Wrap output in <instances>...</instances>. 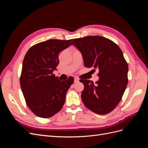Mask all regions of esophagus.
Instances as JSON below:
<instances>
[{"label":"esophagus","instance_id":"obj_1","mask_svg":"<svg viewBox=\"0 0 148 148\" xmlns=\"http://www.w3.org/2000/svg\"><path fill=\"white\" fill-rule=\"evenodd\" d=\"M74 82H75V83H78V82H79V79H78V78H75Z\"/></svg>","mask_w":148,"mask_h":148}]
</instances>
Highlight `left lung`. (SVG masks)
Segmentation results:
<instances>
[{
  "instance_id": "left-lung-1",
  "label": "left lung",
  "mask_w": 148,
  "mask_h": 148,
  "mask_svg": "<svg viewBox=\"0 0 148 148\" xmlns=\"http://www.w3.org/2000/svg\"><path fill=\"white\" fill-rule=\"evenodd\" d=\"M71 44L81 52L84 65L99 69V80L94 84L80 79L84 84L82 99L88 109L97 114L112 111L122 99L128 84V66L120 48L100 36L74 39Z\"/></svg>"
}]
</instances>
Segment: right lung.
<instances>
[{"instance_id":"right-lung-1","label":"right lung","mask_w":148,"mask_h":148,"mask_svg":"<svg viewBox=\"0 0 148 148\" xmlns=\"http://www.w3.org/2000/svg\"><path fill=\"white\" fill-rule=\"evenodd\" d=\"M73 39H49L31 47L22 65L20 86L26 104L41 118L52 117L62 109L73 78L60 81L53 74L59 65V53Z\"/></svg>"}]
</instances>
